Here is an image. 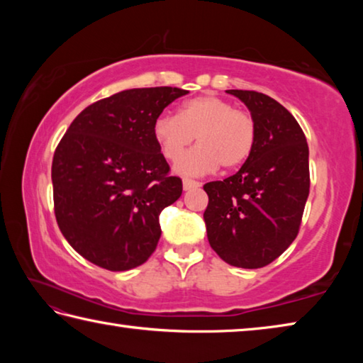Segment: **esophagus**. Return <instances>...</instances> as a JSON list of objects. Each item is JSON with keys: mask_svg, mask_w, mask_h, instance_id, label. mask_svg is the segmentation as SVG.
I'll return each instance as SVG.
<instances>
[{"mask_svg": "<svg viewBox=\"0 0 363 363\" xmlns=\"http://www.w3.org/2000/svg\"><path fill=\"white\" fill-rule=\"evenodd\" d=\"M182 186H184V190H192V189L200 187L201 184L199 181H194V179H189V177H184Z\"/></svg>", "mask_w": 363, "mask_h": 363, "instance_id": "esophagus-1", "label": "esophagus"}]
</instances>
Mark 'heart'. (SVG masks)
Here are the masks:
<instances>
[{
  "label": "heart",
  "instance_id": "b5f03b06",
  "mask_svg": "<svg viewBox=\"0 0 363 363\" xmlns=\"http://www.w3.org/2000/svg\"><path fill=\"white\" fill-rule=\"evenodd\" d=\"M201 145L184 157L194 136ZM153 136L171 162L182 156L177 171L205 174L216 169L242 167L256 143V123L251 113L235 108L218 96H200L184 104L179 115H162L153 123Z\"/></svg>",
  "mask_w": 363,
  "mask_h": 363
}]
</instances>
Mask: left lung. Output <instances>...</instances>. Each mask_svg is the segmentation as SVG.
<instances>
[{
	"instance_id": "8db88e82",
	"label": "left lung",
	"mask_w": 363,
	"mask_h": 363,
	"mask_svg": "<svg viewBox=\"0 0 363 363\" xmlns=\"http://www.w3.org/2000/svg\"><path fill=\"white\" fill-rule=\"evenodd\" d=\"M250 108L256 143L233 176L203 186L208 242L235 267L259 269L296 238L309 196V147L298 121L272 97L229 89Z\"/></svg>"
}]
</instances>
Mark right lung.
Listing matches in <instances>:
<instances>
[{"label":"right lung","mask_w":363,"mask_h":363,"mask_svg":"<svg viewBox=\"0 0 363 363\" xmlns=\"http://www.w3.org/2000/svg\"><path fill=\"white\" fill-rule=\"evenodd\" d=\"M189 91L126 89L86 107L52 158L54 213L77 253L102 269L144 264L162 235L158 216L182 194L153 123Z\"/></svg>","instance_id":"right-lung-1"}]
</instances>
